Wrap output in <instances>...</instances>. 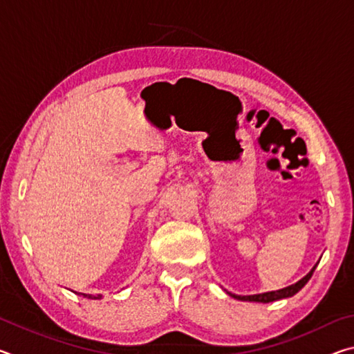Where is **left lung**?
Returning <instances> with one entry per match:
<instances>
[{
    "label": "left lung",
    "instance_id": "1",
    "mask_svg": "<svg viewBox=\"0 0 354 354\" xmlns=\"http://www.w3.org/2000/svg\"><path fill=\"white\" fill-rule=\"evenodd\" d=\"M315 267L313 270H310L306 277H304L303 279H299L298 283L292 284L289 287H286V289H281V290H277V292H267V293H259V295H248V297H242V295H234V293H230L231 297H234L237 299H242V301H257V303H270V301H277V299H281V298H287V297H293L298 290H301L304 284L308 283V281L310 279V277H313V273L315 270Z\"/></svg>",
    "mask_w": 354,
    "mask_h": 354
}]
</instances>
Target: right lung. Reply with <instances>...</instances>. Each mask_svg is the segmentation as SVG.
Segmentation results:
<instances>
[{"label": "right lung", "instance_id": "1", "mask_svg": "<svg viewBox=\"0 0 354 354\" xmlns=\"http://www.w3.org/2000/svg\"><path fill=\"white\" fill-rule=\"evenodd\" d=\"M80 295H84L86 298H91V299H98L101 295H87V293H80Z\"/></svg>", "mask_w": 354, "mask_h": 354}]
</instances>
